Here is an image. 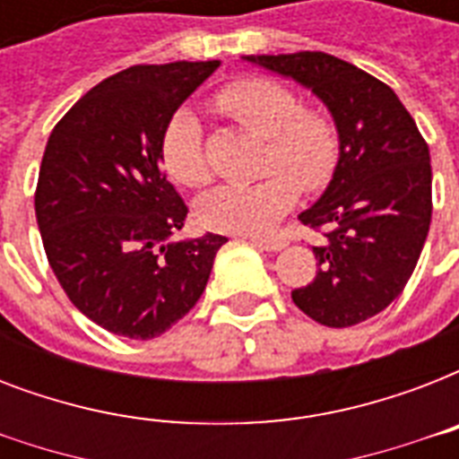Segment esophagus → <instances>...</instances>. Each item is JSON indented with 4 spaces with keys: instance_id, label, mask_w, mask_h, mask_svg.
<instances>
[{
    "instance_id": "obj_1",
    "label": "esophagus",
    "mask_w": 459,
    "mask_h": 459,
    "mask_svg": "<svg viewBox=\"0 0 459 459\" xmlns=\"http://www.w3.org/2000/svg\"><path fill=\"white\" fill-rule=\"evenodd\" d=\"M252 245L255 247H259V250H266V252H279L286 247V243L283 240H269V238H252Z\"/></svg>"
}]
</instances>
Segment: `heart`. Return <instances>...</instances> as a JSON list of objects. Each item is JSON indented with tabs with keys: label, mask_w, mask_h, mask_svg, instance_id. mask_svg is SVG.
Listing matches in <instances>:
<instances>
[{
	"label": "heart",
	"mask_w": 459,
	"mask_h": 459,
	"mask_svg": "<svg viewBox=\"0 0 459 459\" xmlns=\"http://www.w3.org/2000/svg\"><path fill=\"white\" fill-rule=\"evenodd\" d=\"M214 104L238 124L266 138L262 171L255 183H226L197 202L200 221L212 230L259 236L293 207L300 186L319 190L331 180L341 157L333 121L321 111L302 109L293 90L269 78L226 82ZM161 164L173 180L200 187L212 178L204 131L193 109H178L161 135Z\"/></svg>",
	"instance_id": "b5f03b06"
}]
</instances>
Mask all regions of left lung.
Wrapping results in <instances>:
<instances>
[{
	"instance_id": "left-lung-1",
	"label": "left lung",
	"mask_w": 459,
	"mask_h": 459,
	"mask_svg": "<svg viewBox=\"0 0 459 459\" xmlns=\"http://www.w3.org/2000/svg\"><path fill=\"white\" fill-rule=\"evenodd\" d=\"M247 64L307 88L333 118L341 157L324 195L298 219L324 229L319 262L293 302L324 326L384 312L412 276L431 223V157L385 82L324 52L250 54Z\"/></svg>"
}]
</instances>
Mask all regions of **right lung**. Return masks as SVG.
I'll list each match as a JSON object with an SVG mask.
<instances>
[{
	"label": "right lung",
	"instance_id": "1",
	"mask_svg": "<svg viewBox=\"0 0 459 459\" xmlns=\"http://www.w3.org/2000/svg\"><path fill=\"white\" fill-rule=\"evenodd\" d=\"M221 61L131 66L54 126L35 216L68 300L111 333L150 341L204 293L223 236L178 240L186 202L161 171V135Z\"/></svg>",
	"mask_w": 459,
	"mask_h": 459
}]
</instances>
